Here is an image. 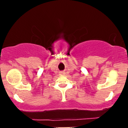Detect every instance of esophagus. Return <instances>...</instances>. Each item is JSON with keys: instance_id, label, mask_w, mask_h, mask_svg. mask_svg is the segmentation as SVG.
<instances>
[{"instance_id": "34e87169", "label": "esophagus", "mask_w": 128, "mask_h": 128, "mask_svg": "<svg viewBox=\"0 0 128 128\" xmlns=\"http://www.w3.org/2000/svg\"><path fill=\"white\" fill-rule=\"evenodd\" d=\"M60 73L61 74H62V75H64V74H65V72H63V71H61V72H60Z\"/></svg>"}]
</instances>
